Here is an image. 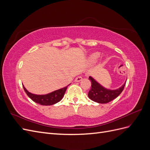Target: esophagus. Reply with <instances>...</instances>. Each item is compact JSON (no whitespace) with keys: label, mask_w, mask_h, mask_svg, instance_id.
<instances>
[{"label":"esophagus","mask_w":150,"mask_h":150,"mask_svg":"<svg viewBox=\"0 0 150 150\" xmlns=\"http://www.w3.org/2000/svg\"><path fill=\"white\" fill-rule=\"evenodd\" d=\"M82 79H83V78H82V77L78 76V77H77V78H76L75 81H76V82H79V81H81L82 80Z\"/></svg>","instance_id":"esophagus-1"}]
</instances>
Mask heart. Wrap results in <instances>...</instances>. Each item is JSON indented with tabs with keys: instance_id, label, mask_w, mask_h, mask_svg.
<instances>
[{
	"instance_id": "b5f03b06",
	"label": "heart",
	"mask_w": 150,
	"mask_h": 150,
	"mask_svg": "<svg viewBox=\"0 0 150 150\" xmlns=\"http://www.w3.org/2000/svg\"><path fill=\"white\" fill-rule=\"evenodd\" d=\"M99 57V53H94L93 54H92V55L90 56V61L92 62H96L98 60Z\"/></svg>"
}]
</instances>
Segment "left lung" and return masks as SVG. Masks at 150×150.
<instances>
[{
	"label": "left lung",
	"mask_w": 150,
	"mask_h": 150,
	"mask_svg": "<svg viewBox=\"0 0 150 150\" xmlns=\"http://www.w3.org/2000/svg\"><path fill=\"white\" fill-rule=\"evenodd\" d=\"M89 79L91 83V88L89 91L88 96L92 101L98 103H108L117 98L125 88L126 83L121 88L115 90L107 89L97 83L92 77L89 76Z\"/></svg>",
	"instance_id": "8db88e82"
}]
</instances>
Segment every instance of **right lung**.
<instances>
[{"instance_id": "obj_1", "label": "right lung", "mask_w": 150, "mask_h": 150, "mask_svg": "<svg viewBox=\"0 0 150 150\" xmlns=\"http://www.w3.org/2000/svg\"><path fill=\"white\" fill-rule=\"evenodd\" d=\"M67 86L45 95H36L32 94L27 91V89L25 88L24 86L23 88L27 95H28L34 102L38 103L39 104H41V105L43 106H50L59 102L61 100L63 96H64Z\"/></svg>"}]
</instances>
